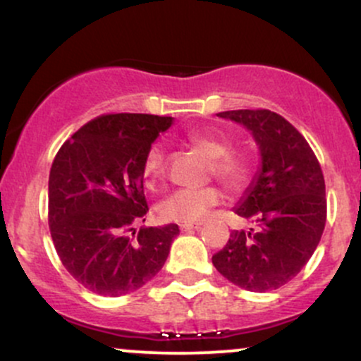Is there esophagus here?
Segmentation results:
<instances>
[{"instance_id": "1", "label": "esophagus", "mask_w": 361, "mask_h": 361, "mask_svg": "<svg viewBox=\"0 0 361 361\" xmlns=\"http://www.w3.org/2000/svg\"><path fill=\"white\" fill-rule=\"evenodd\" d=\"M180 229L186 233V231H195V229H200V224H180Z\"/></svg>"}]
</instances>
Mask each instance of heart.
Wrapping results in <instances>:
<instances>
[{
  "instance_id": "obj_1",
  "label": "heart",
  "mask_w": 361,
  "mask_h": 361,
  "mask_svg": "<svg viewBox=\"0 0 361 361\" xmlns=\"http://www.w3.org/2000/svg\"><path fill=\"white\" fill-rule=\"evenodd\" d=\"M186 140L207 156L212 157L210 175L222 181L227 188H241L250 180L251 163L241 152L231 151V140L226 135L210 134V132L193 130L186 132ZM168 166V156L159 142L147 147L142 161V176L147 186H154L163 180ZM222 202V192L217 186L204 188H178L157 205V212L164 221L195 224L200 222L214 207Z\"/></svg>"
}]
</instances>
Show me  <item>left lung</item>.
Here are the masks:
<instances>
[{"label":"left lung","instance_id":"left-lung-1","mask_svg":"<svg viewBox=\"0 0 361 361\" xmlns=\"http://www.w3.org/2000/svg\"><path fill=\"white\" fill-rule=\"evenodd\" d=\"M255 135L263 168L235 209L256 229L233 231L212 256L227 280L251 292L280 288L307 264L326 226V185L321 164L304 135L267 109L221 111Z\"/></svg>","mask_w":361,"mask_h":361}]
</instances>
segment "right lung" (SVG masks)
Masks as SVG:
<instances>
[{"label":"right lung","instance_id":"right-lung-1","mask_svg":"<svg viewBox=\"0 0 361 361\" xmlns=\"http://www.w3.org/2000/svg\"><path fill=\"white\" fill-rule=\"evenodd\" d=\"M171 117L105 114L62 144L49 175V229L64 268L85 288L118 297L163 268L176 224L140 227L149 205L142 161Z\"/></svg>","mask_w":361,"mask_h":361}]
</instances>
